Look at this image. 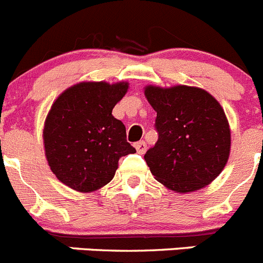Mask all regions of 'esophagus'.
Here are the masks:
<instances>
[{"mask_svg": "<svg viewBox=\"0 0 263 263\" xmlns=\"http://www.w3.org/2000/svg\"><path fill=\"white\" fill-rule=\"evenodd\" d=\"M134 147L137 148V151H138L139 154H144L146 150H147V143L144 141H139L137 142V143H134Z\"/></svg>", "mask_w": 263, "mask_h": 263, "instance_id": "obj_1", "label": "esophagus"}]
</instances>
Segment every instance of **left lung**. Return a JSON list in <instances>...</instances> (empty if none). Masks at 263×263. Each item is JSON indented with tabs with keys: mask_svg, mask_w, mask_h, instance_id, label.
Masks as SVG:
<instances>
[{
	"mask_svg": "<svg viewBox=\"0 0 263 263\" xmlns=\"http://www.w3.org/2000/svg\"><path fill=\"white\" fill-rule=\"evenodd\" d=\"M156 110L158 141L144 160L159 182L177 193L206 186L230 156L231 132L224 110L202 88L176 86L144 90Z\"/></svg>",
	"mask_w": 263,
	"mask_h": 263,
	"instance_id": "8db88e82",
	"label": "left lung"
}]
</instances>
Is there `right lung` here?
<instances>
[{
    "label": "right lung",
    "instance_id": "obj_1",
    "mask_svg": "<svg viewBox=\"0 0 263 263\" xmlns=\"http://www.w3.org/2000/svg\"><path fill=\"white\" fill-rule=\"evenodd\" d=\"M127 83L83 82L67 88L50 108L44 126L48 163L57 179L78 192L104 186L121 156L136 153L112 109Z\"/></svg>",
    "mask_w": 263,
    "mask_h": 263
}]
</instances>
